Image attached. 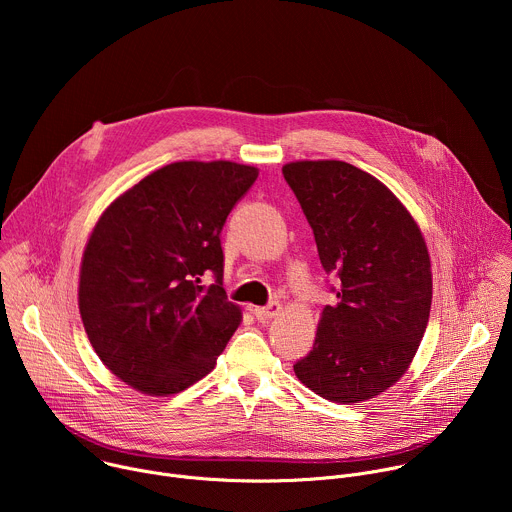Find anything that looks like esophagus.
Listing matches in <instances>:
<instances>
[{
  "mask_svg": "<svg viewBox=\"0 0 512 512\" xmlns=\"http://www.w3.org/2000/svg\"><path fill=\"white\" fill-rule=\"evenodd\" d=\"M281 310H283V306H281L279 302H271V304H269V306H265V308H255V310H253V314H255V318H257V320L265 322V320H271V318L279 316V314H281Z\"/></svg>",
  "mask_w": 512,
  "mask_h": 512,
  "instance_id": "34e87169",
  "label": "esophagus"
}]
</instances>
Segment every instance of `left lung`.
<instances>
[{
	"label": "left lung",
	"mask_w": 512,
	"mask_h": 512,
	"mask_svg": "<svg viewBox=\"0 0 512 512\" xmlns=\"http://www.w3.org/2000/svg\"><path fill=\"white\" fill-rule=\"evenodd\" d=\"M314 231L338 302L320 314L314 350L294 364L316 395L354 405L393 387L425 334L431 261L405 204L375 176L340 160L283 166Z\"/></svg>",
	"instance_id": "8db88e82"
}]
</instances>
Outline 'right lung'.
<instances>
[{
	"instance_id": "right-lung-1",
	"label": "right lung",
	"mask_w": 512,
	"mask_h": 512,
	"mask_svg": "<svg viewBox=\"0 0 512 512\" xmlns=\"http://www.w3.org/2000/svg\"><path fill=\"white\" fill-rule=\"evenodd\" d=\"M255 166L174 162L117 196L85 245L79 310L105 367L131 389L176 395L206 377L239 328L221 233ZM217 281L206 290L201 277Z\"/></svg>"
}]
</instances>
